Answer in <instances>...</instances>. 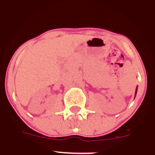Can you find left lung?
Here are the masks:
<instances>
[{"label":"left lung","mask_w":155,"mask_h":155,"mask_svg":"<svg viewBox=\"0 0 155 155\" xmlns=\"http://www.w3.org/2000/svg\"><path fill=\"white\" fill-rule=\"evenodd\" d=\"M137 86L136 90H135V96H136V94H137Z\"/></svg>","instance_id":"1"}]
</instances>
